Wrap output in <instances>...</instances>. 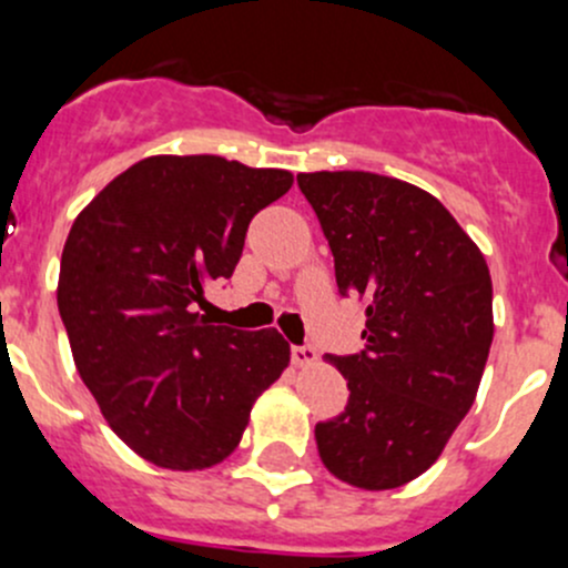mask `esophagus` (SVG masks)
<instances>
[{
    "label": "esophagus",
    "instance_id": "obj_1",
    "mask_svg": "<svg viewBox=\"0 0 568 568\" xmlns=\"http://www.w3.org/2000/svg\"><path fill=\"white\" fill-rule=\"evenodd\" d=\"M291 357H294L296 368H311L318 363V354L313 346H294L291 348Z\"/></svg>",
    "mask_w": 568,
    "mask_h": 568
}]
</instances>
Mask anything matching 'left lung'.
<instances>
[{
  "mask_svg": "<svg viewBox=\"0 0 568 568\" xmlns=\"http://www.w3.org/2000/svg\"><path fill=\"white\" fill-rule=\"evenodd\" d=\"M296 181L335 255L337 288L365 305L363 352L326 357L348 404L316 426L318 456L357 489H398L443 456L478 395L495 335L489 266L415 183L359 170Z\"/></svg>",
  "mask_w": 568,
  "mask_h": 568,
  "instance_id": "left-lung-1",
  "label": "left lung"
}]
</instances>
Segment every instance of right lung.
I'll return each instance as SVG.
<instances>
[{
    "label": "right lung",
    "instance_id": "obj_1",
    "mask_svg": "<svg viewBox=\"0 0 568 568\" xmlns=\"http://www.w3.org/2000/svg\"><path fill=\"white\" fill-rule=\"evenodd\" d=\"M291 183L288 170L222 156H148L73 220L57 283L73 363L109 428L156 467L225 462L288 368L277 329L214 326L194 305L231 277L250 220Z\"/></svg>",
    "mask_w": 568,
    "mask_h": 568
}]
</instances>
